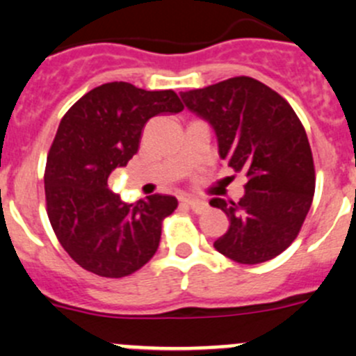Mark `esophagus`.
<instances>
[{"label": "esophagus", "mask_w": 356, "mask_h": 356, "mask_svg": "<svg viewBox=\"0 0 356 356\" xmlns=\"http://www.w3.org/2000/svg\"><path fill=\"white\" fill-rule=\"evenodd\" d=\"M184 203L188 204L195 213H203V211L208 208V203H204V201L196 200V198H184Z\"/></svg>", "instance_id": "esophagus-1"}]
</instances>
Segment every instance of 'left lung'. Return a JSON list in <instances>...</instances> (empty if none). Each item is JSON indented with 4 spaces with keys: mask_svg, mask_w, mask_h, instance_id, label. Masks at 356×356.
<instances>
[{
    "mask_svg": "<svg viewBox=\"0 0 356 356\" xmlns=\"http://www.w3.org/2000/svg\"><path fill=\"white\" fill-rule=\"evenodd\" d=\"M188 110L215 131L218 155L246 175L245 196L210 201L229 217L215 250L238 264H261L296 239L315 193L310 143L291 105L251 77L181 92Z\"/></svg>",
    "mask_w": 356,
    "mask_h": 356,
    "instance_id": "1",
    "label": "left lung"
}]
</instances>
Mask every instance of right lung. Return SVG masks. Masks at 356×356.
Here are the masks:
<instances>
[{
  "instance_id": "add662e5",
  "label": "right lung",
  "mask_w": 356,
  "mask_h": 356,
  "mask_svg": "<svg viewBox=\"0 0 356 356\" xmlns=\"http://www.w3.org/2000/svg\"><path fill=\"white\" fill-rule=\"evenodd\" d=\"M182 110L170 89L108 82L86 92L62 118L46 161V204L60 245L82 268L125 277L156 253L161 220L177 200L152 195L124 203L108 189V177L138 153L149 118Z\"/></svg>"
}]
</instances>
